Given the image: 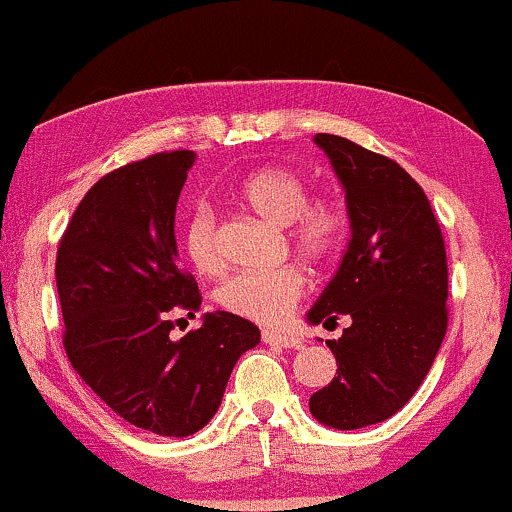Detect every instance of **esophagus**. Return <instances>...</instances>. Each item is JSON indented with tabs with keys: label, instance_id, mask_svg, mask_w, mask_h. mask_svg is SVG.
Listing matches in <instances>:
<instances>
[{
	"label": "esophagus",
	"instance_id": "esophagus-1",
	"mask_svg": "<svg viewBox=\"0 0 512 512\" xmlns=\"http://www.w3.org/2000/svg\"><path fill=\"white\" fill-rule=\"evenodd\" d=\"M263 342L271 346H283V349H300L302 339L298 334H283V332H263Z\"/></svg>",
	"mask_w": 512,
	"mask_h": 512
}]
</instances>
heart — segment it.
Segmentation results:
<instances>
[{"label": "heart", "mask_w": 512, "mask_h": 512, "mask_svg": "<svg viewBox=\"0 0 512 512\" xmlns=\"http://www.w3.org/2000/svg\"><path fill=\"white\" fill-rule=\"evenodd\" d=\"M305 175L288 166L251 170L236 185V200L266 222L285 229L290 251L310 266H322L337 254L346 236V212L332 197H310ZM183 249L190 266L202 276L222 268L217 222L210 207L192 210L183 227ZM305 293L298 268L278 266L268 271L239 273L217 288V302L227 312L261 324H278L293 312Z\"/></svg>", "instance_id": "obj_1"}]
</instances>
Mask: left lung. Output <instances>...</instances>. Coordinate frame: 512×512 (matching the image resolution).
<instances>
[{
    "label": "left lung",
    "mask_w": 512,
    "mask_h": 512,
    "mask_svg": "<svg viewBox=\"0 0 512 512\" xmlns=\"http://www.w3.org/2000/svg\"><path fill=\"white\" fill-rule=\"evenodd\" d=\"M346 192L351 239L339 271L307 312L310 324L349 315L329 339L337 376L310 398L334 430L388 420L415 395L447 334V251L425 190L405 168L334 134H317Z\"/></svg>",
    "instance_id": "left-lung-1"
}]
</instances>
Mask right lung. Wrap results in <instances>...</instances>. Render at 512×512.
Returning a JSON list of instances; mask_svg holds the SVG:
<instances>
[{"mask_svg": "<svg viewBox=\"0 0 512 512\" xmlns=\"http://www.w3.org/2000/svg\"><path fill=\"white\" fill-rule=\"evenodd\" d=\"M192 163V151H170L104 175L56 258L70 364L119 417L161 437L202 430L239 356L261 342L232 312H207L200 329L170 337L175 317H195L202 302L175 263V205Z\"/></svg>", "mask_w": 512, "mask_h": 512, "instance_id": "1", "label": "right lung"}]
</instances>
